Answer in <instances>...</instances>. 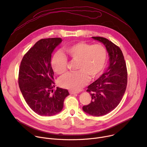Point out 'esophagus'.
I'll return each mask as SVG.
<instances>
[{"mask_svg":"<svg viewBox=\"0 0 147 147\" xmlns=\"http://www.w3.org/2000/svg\"><path fill=\"white\" fill-rule=\"evenodd\" d=\"M69 92H70V94H77V93H78L77 92L73 91H69Z\"/></svg>","mask_w":147,"mask_h":147,"instance_id":"esophagus-1","label":"esophagus"}]
</instances>
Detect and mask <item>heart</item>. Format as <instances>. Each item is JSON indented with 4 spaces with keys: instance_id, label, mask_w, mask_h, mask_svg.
<instances>
[{
    "instance_id": "b5f03b06",
    "label": "heart",
    "mask_w": 147,
    "mask_h": 147,
    "mask_svg": "<svg viewBox=\"0 0 147 147\" xmlns=\"http://www.w3.org/2000/svg\"><path fill=\"white\" fill-rule=\"evenodd\" d=\"M64 50L71 61H77L76 72L67 73L59 80L61 87L73 91H78L86 86L89 77L94 79L103 71L107 60V52L100 44L78 42L66 46ZM51 67L57 74L67 71V59L61 53H57L51 60Z\"/></svg>"
}]
</instances>
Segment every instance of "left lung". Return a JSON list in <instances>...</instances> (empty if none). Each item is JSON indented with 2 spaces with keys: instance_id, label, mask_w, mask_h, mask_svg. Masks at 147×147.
Here are the masks:
<instances>
[{
  "instance_id": "left-lung-1",
  "label": "left lung",
  "mask_w": 147,
  "mask_h": 147,
  "mask_svg": "<svg viewBox=\"0 0 147 147\" xmlns=\"http://www.w3.org/2000/svg\"><path fill=\"white\" fill-rule=\"evenodd\" d=\"M92 37L105 46L110 56L108 69L87 87L91 102L83 107L86 113L99 117L113 111L121 101L127 85V69L123 52L118 46L104 37Z\"/></svg>"
}]
</instances>
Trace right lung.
Here are the masks:
<instances>
[{
	"mask_svg": "<svg viewBox=\"0 0 147 147\" xmlns=\"http://www.w3.org/2000/svg\"><path fill=\"white\" fill-rule=\"evenodd\" d=\"M59 37L42 38L24 55L19 70L18 83L22 94L30 108L43 116H51L63 108L67 89L55 87L51 53L62 42Z\"/></svg>",
	"mask_w": 147,
	"mask_h": 147,
	"instance_id": "right-lung-1",
	"label": "right lung"
}]
</instances>
